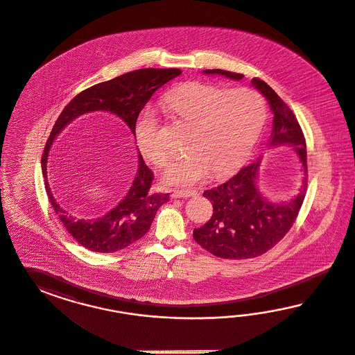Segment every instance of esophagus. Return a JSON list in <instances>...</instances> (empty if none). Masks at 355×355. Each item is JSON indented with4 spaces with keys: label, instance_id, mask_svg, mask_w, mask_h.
Masks as SVG:
<instances>
[{
    "label": "esophagus",
    "instance_id": "34e87169",
    "mask_svg": "<svg viewBox=\"0 0 355 355\" xmlns=\"http://www.w3.org/2000/svg\"><path fill=\"white\" fill-rule=\"evenodd\" d=\"M198 196V191L195 190H173L172 198H193Z\"/></svg>",
    "mask_w": 355,
    "mask_h": 355
}]
</instances>
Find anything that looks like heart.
Segmentation results:
<instances>
[{
  "mask_svg": "<svg viewBox=\"0 0 355 355\" xmlns=\"http://www.w3.org/2000/svg\"><path fill=\"white\" fill-rule=\"evenodd\" d=\"M165 105L190 128V152L171 162L164 174L165 182L180 186L203 182L214 172L216 177L236 172L248 160L268 114L267 103L257 89H226L203 82L173 89ZM135 141L147 160L156 165L168 162L171 150L150 109L143 110L137 121Z\"/></svg>",
  "mask_w": 355,
  "mask_h": 355,
  "instance_id": "b5f03b06",
  "label": "heart"
}]
</instances>
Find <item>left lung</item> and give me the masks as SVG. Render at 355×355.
I'll return each mask as SVG.
<instances>
[{
    "label": "left lung",
    "mask_w": 355,
    "mask_h": 355,
    "mask_svg": "<svg viewBox=\"0 0 355 355\" xmlns=\"http://www.w3.org/2000/svg\"><path fill=\"white\" fill-rule=\"evenodd\" d=\"M205 74H218L234 80L243 74L214 69ZM251 83L268 100L273 113L269 147L288 144L294 147L304 173L300 193L288 203H270L257 186L258 162L242 168L225 183L207 190L203 196L214 205V215L205 225L193 229V239L215 257L223 259L257 258L275 248L291 230L300 214L307 189V150L301 126L291 107L261 79Z\"/></svg>",
    "instance_id": "left-lung-1"
}]
</instances>
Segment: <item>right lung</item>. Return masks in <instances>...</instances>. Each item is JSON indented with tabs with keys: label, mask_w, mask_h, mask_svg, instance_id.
<instances>
[{
	"label": "right lung",
	"mask_w": 355,
	"mask_h": 355,
	"mask_svg": "<svg viewBox=\"0 0 355 355\" xmlns=\"http://www.w3.org/2000/svg\"><path fill=\"white\" fill-rule=\"evenodd\" d=\"M181 73L180 69H140L98 83L76 95L55 121L42 156L45 189L55 215L69 234L87 250L107 254L137 242L150 230L156 212L169 200V193L150 191L153 173L143 162L139 153L135 180L129 193L117 207L97 220H79L73 217L57 202L46 181V162L55 135L73 119L95 110L116 114L135 135V125L140 110L148 103L156 89Z\"/></svg>",
	"instance_id": "obj_1"
}]
</instances>
